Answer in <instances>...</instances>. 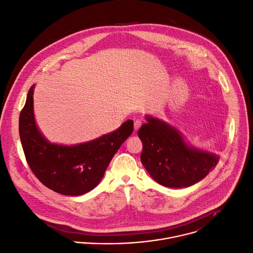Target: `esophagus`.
<instances>
[{
  "instance_id": "34e87169",
  "label": "esophagus",
  "mask_w": 253,
  "mask_h": 253,
  "mask_svg": "<svg viewBox=\"0 0 253 253\" xmlns=\"http://www.w3.org/2000/svg\"><path fill=\"white\" fill-rule=\"evenodd\" d=\"M141 125H142V122H141L140 120H136V121L134 122V130H135V131L138 130V128L141 126Z\"/></svg>"
}]
</instances>
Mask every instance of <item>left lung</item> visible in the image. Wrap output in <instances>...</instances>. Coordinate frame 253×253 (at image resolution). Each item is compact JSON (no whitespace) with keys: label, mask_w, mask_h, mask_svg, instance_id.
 Wrapping results in <instances>:
<instances>
[{"label":"left lung","mask_w":253,"mask_h":253,"mask_svg":"<svg viewBox=\"0 0 253 253\" xmlns=\"http://www.w3.org/2000/svg\"><path fill=\"white\" fill-rule=\"evenodd\" d=\"M146 120L137 132L143 146L140 160L160 185L189 187L216 166L217 155L188 146L179 131L163 121L151 117Z\"/></svg>","instance_id":"1"}]
</instances>
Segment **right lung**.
Masks as SVG:
<instances>
[{"label":"right lung","instance_id":"obj_1","mask_svg":"<svg viewBox=\"0 0 253 253\" xmlns=\"http://www.w3.org/2000/svg\"><path fill=\"white\" fill-rule=\"evenodd\" d=\"M34 86L20 114L19 131L27 162L37 178L61 195L80 196L102 180L112 158L133 131L131 120L117 130L78 145L49 143L40 132L34 117Z\"/></svg>","mask_w":253,"mask_h":253}]
</instances>
